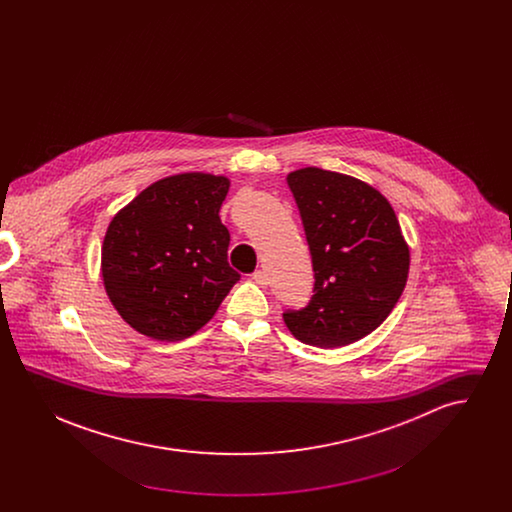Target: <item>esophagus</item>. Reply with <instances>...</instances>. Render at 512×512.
<instances>
[{
	"label": "esophagus",
	"instance_id": "34e87169",
	"mask_svg": "<svg viewBox=\"0 0 512 512\" xmlns=\"http://www.w3.org/2000/svg\"><path fill=\"white\" fill-rule=\"evenodd\" d=\"M253 282L257 284V286H261V288H267L268 286V274L265 272V270H255L253 272Z\"/></svg>",
	"mask_w": 512,
	"mask_h": 512
}]
</instances>
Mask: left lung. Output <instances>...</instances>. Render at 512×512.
I'll use <instances>...</instances> for the list:
<instances>
[{
    "label": "left lung",
    "instance_id": "obj_1",
    "mask_svg": "<svg viewBox=\"0 0 512 512\" xmlns=\"http://www.w3.org/2000/svg\"><path fill=\"white\" fill-rule=\"evenodd\" d=\"M313 257L315 295L286 311L293 336L322 349L374 332L409 276V245L390 201L363 180L307 167L288 174Z\"/></svg>",
    "mask_w": 512,
    "mask_h": 512
}]
</instances>
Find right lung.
<instances>
[{
    "label": "right lung",
    "mask_w": 512,
    "mask_h": 512,
    "mask_svg": "<svg viewBox=\"0 0 512 512\" xmlns=\"http://www.w3.org/2000/svg\"><path fill=\"white\" fill-rule=\"evenodd\" d=\"M230 180L184 172L153 182L121 209L101 247L103 286L134 330L159 341L190 338L240 280L228 265L219 211Z\"/></svg>",
    "instance_id": "obj_1"
}]
</instances>
